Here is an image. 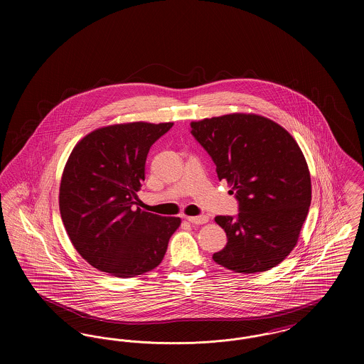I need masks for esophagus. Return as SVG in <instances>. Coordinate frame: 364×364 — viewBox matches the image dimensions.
<instances>
[{
    "label": "esophagus",
    "mask_w": 364,
    "mask_h": 364,
    "mask_svg": "<svg viewBox=\"0 0 364 364\" xmlns=\"http://www.w3.org/2000/svg\"><path fill=\"white\" fill-rule=\"evenodd\" d=\"M190 224H195V225H202L206 224L208 221V215H198V217H187L186 218Z\"/></svg>",
    "instance_id": "esophagus-1"
}]
</instances>
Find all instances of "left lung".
<instances>
[{"mask_svg":"<svg viewBox=\"0 0 364 364\" xmlns=\"http://www.w3.org/2000/svg\"><path fill=\"white\" fill-rule=\"evenodd\" d=\"M191 134L239 202L236 217H215L228 242L213 259L242 274L277 266L294 250L311 205L299 144L277 122L244 113L192 122Z\"/></svg>","mask_w":364,"mask_h":364,"instance_id":"8db88e82","label":"left lung"}]
</instances>
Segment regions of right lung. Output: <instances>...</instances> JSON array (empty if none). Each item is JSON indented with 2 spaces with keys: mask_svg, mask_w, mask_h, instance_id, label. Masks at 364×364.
<instances>
[{
  "mask_svg": "<svg viewBox=\"0 0 364 364\" xmlns=\"http://www.w3.org/2000/svg\"><path fill=\"white\" fill-rule=\"evenodd\" d=\"M173 122L98 128L72 150L60 184V213L76 251L114 277H136L162 262L178 217L141 211L150 147Z\"/></svg>",
  "mask_w": 364,
  "mask_h": 364,
  "instance_id": "obj_1",
  "label": "right lung"
}]
</instances>
